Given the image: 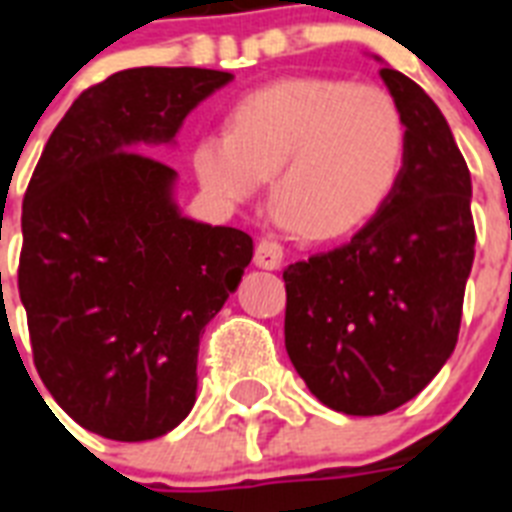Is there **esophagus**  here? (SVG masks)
Instances as JSON below:
<instances>
[{
  "label": "esophagus",
  "instance_id": "obj_1",
  "mask_svg": "<svg viewBox=\"0 0 512 512\" xmlns=\"http://www.w3.org/2000/svg\"><path fill=\"white\" fill-rule=\"evenodd\" d=\"M284 260V247L276 239H260L255 249V265L265 271H276Z\"/></svg>",
  "mask_w": 512,
  "mask_h": 512
}]
</instances>
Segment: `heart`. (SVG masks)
<instances>
[{
    "mask_svg": "<svg viewBox=\"0 0 512 512\" xmlns=\"http://www.w3.org/2000/svg\"><path fill=\"white\" fill-rule=\"evenodd\" d=\"M406 122L388 92L327 76H292L241 95L225 130L193 146L199 183L241 204L271 177V209L305 239H337L369 223L396 191Z\"/></svg>",
    "mask_w": 512,
    "mask_h": 512,
    "instance_id": "obj_1",
    "label": "heart"
}]
</instances>
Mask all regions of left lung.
<instances>
[{
	"instance_id": "left-lung-1",
	"label": "left lung",
	"mask_w": 512,
	"mask_h": 512,
	"mask_svg": "<svg viewBox=\"0 0 512 512\" xmlns=\"http://www.w3.org/2000/svg\"><path fill=\"white\" fill-rule=\"evenodd\" d=\"M406 162L385 207L342 247L284 271V345L308 390L342 414L406 404L452 356L476 257L470 172L444 114L393 68Z\"/></svg>"
}]
</instances>
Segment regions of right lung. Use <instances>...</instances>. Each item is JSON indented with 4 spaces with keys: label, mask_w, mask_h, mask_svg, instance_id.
<instances>
[{
    "label": "right lung",
    "mask_w": 512,
    "mask_h": 512,
    "mask_svg": "<svg viewBox=\"0 0 512 512\" xmlns=\"http://www.w3.org/2000/svg\"><path fill=\"white\" fill-rule=\"evenodd\" d=\"M231 79L154 66L108 76L52 130L23 196L18 292L36 372L71 420L111 441H148L188 417L199 337L252 260L249 233L180 215L175 170L143 154Z\"/></svg>",
    "instance_id": "obj_1"
}]
</instances>
